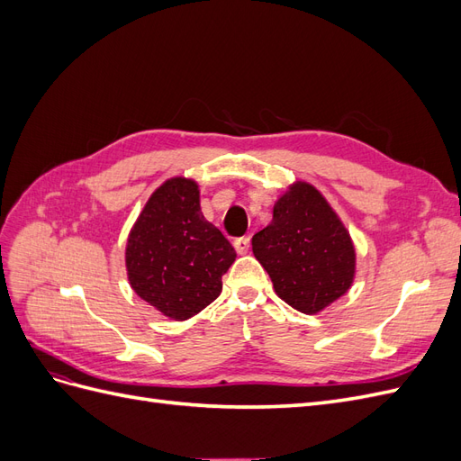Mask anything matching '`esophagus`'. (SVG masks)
<instances>
[{
  "instance_id": "obj_1",
  "label": "esophagus",
  "mask_w": 461,
  "mask_h": 461,
  "mask_svg": "<svg viewBox=\"0 0 461 461\" xmlns=\"http://www.w3.org/2000/svg\"><path fill=\"white\" fill-rule=\"evenodd\" d=\"M234 248H236V252L239 254H248V249H249V239L248 236H240V239H236L234 240Z\"/></svg>"
}]
</instances>
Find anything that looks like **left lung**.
Instances as JSON below:
<instances>
[{
    "label": "left lung",
    "mask_w": 461,
    "mask_h": 461,
    "mask_svg": "<svg viewBox=\"0 0 461 461\" xmlns=\"http://www.w3.org/2000/svg\"><path fill=\"white\" fill-rule=\"evenodd\" d=\"M252 249L276 296L302 313L323 312L354 283L352 236L323 194L303 180L275 202L273 219L254 234Z\"/></svg>",
    "instance_id": "8db88e82"
}]
</instances>
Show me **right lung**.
<instances>
[{
  "instance_id": "1",
  "label": "right lung",
  "mask_w": 461,
  "mask_h": 461,
  "mask_svg": "<svg viewBox=\"0 0 461 461\" xmlns=\"http://www.w3.org/2000/svg\"><path fill=\"white\" fill-rule=\"evenodd\" d=\"M234 248L200 207L198 183L167 178L129 232L124 265L132 290L173 321L207 308L222 290Z\"/></svg>"
}]
</instances>
